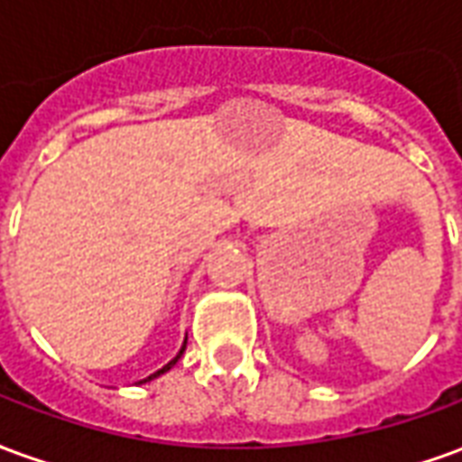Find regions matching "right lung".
<instances>
[{"label":"right lung","instance_id":"obj_1","mask_svg":"<svg viewBox=\"0 0 462 462\" xmlns=\"http://www.w3.org/2000/svg\"><path fill=\"white\" fill-rule=\"evenodd\" d=\"M182 351H185V344H182V348H180V354H178V356L172 358L171 364H165V366H162V368H161V371H155V374H152V376H148V378H145V381H151V378H155V376H161V374H165V371H168V368H172V366H175V364H178V358H180V356H182Z\"/></svg>","mask_w":462,"mask_h":462}]
</instances>
